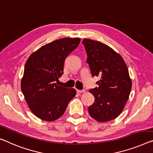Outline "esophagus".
Wrapping results in <instances>:
<instances>
[{"instance_id": "obj_1", "label": "esophagus", "mask_w": 153, "mask_h": 153, "mask_svg": "<svg viewBox=\"0 0 153 153\" xmlns=\"http://www.w3.org/2000/svg\"><path fill=\"white\" fill-rule=\"evenodd\" d=\"M85 92V91L84 90H77V93H82Z\"/></svg>"}]
</instances>
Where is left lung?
<instances>
[{
	"mask_svg": "<svg viewBox=\"0 0 153 153\" xmlns=\"http://www.w3.org/2000/svg\"><path fill=\"white\" fill-rule=\"evenodd\" d=\"M92 76H99L98 87L89 90L95 102L88 107L91 117L100 122L115 119L122 112L132 88L128 69L119 53L104 43L84 39Z\"/></svg>",
	"mask_w": 153,
	"mask_h": 153,
	"instance_id": "left-lung-1",
	"label": "left lung"
}]
</instances>
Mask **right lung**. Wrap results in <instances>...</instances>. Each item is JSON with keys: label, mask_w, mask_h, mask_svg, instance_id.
<instances>
[{"label": "right lung", "mask_w": 153, "mask_h": 153, "mask_svg": "<svg viewBox=\"0 0 153 153\" xmlns=\"http://www.w3.org/2000/svg\"><path fill=\"white\" fill-rule=\"evenodd\" d=\"M80 38H65L41 47L25 65L20 87L29 109L40 119L52 122L62 116L76 96L74 88L57 85L67 57L78 46Z\"/></svg>", "instance_id": "obj_1"}]
</instances>
